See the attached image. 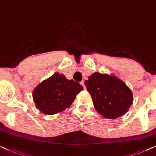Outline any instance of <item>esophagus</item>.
Listing matches in <instances>:
<instances>
[{"instance_id":"1","label":"esophagus","mask_w":156,"mask_h":156,"mask_svg":"<svg viewBox=\"0 0 156 156\" xmlns=\"http://www.w3.org/2000/svg\"><path fill=\"white\" fill-rule=\"evenodd\" d=\"M80 84L82 85L83 86V88H84V89H86V86H85V85H84V81L83 80H82L81 82H80Z\"/></svg>"}]
</instances>
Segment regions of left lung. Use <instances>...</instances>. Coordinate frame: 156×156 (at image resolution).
Returning <instances> with one entry per match:
<instances>
[{
    "label": "left lung",
    "mask_w": 156,
    "mask_h": 156,
    "mask_svg": "<svg viewBox=\"0 0 156 156\" xmlns=\"http://www.w3.org/2000/svg\"><path fill=\"white\" fill-rule=\"evenodd\" d=\"M96 111L106 119H116L127 113L133 102V93L119 78L94 73L85 80Z\"/></svg>",
    "instance_id": "obj_1"
}]
</instances>
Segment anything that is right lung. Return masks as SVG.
Here are the masks:
<instances>
[{
    "mask_svg": "<svg viewBox=\"0 0 156 156\" xmlns=\"http://www.w3.org/2000/svg\"><path fill=\"white\" fill-rule=\"evenodd\" d=\"M83 90L79 83L67 79L63 74L55 73L39 84L33 90V100L43 114L52 115L71 105L78 93Z\"/></svg>",
    "mask_w": 156,
    "mask_h": 156,
    "instance_id": "add662e5",
    "label": "right lung"
}]
</instances>
